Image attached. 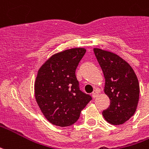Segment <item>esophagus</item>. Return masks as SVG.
Returning a JSON list of instances; mask_svg holds the SVG:
<instances>
[{
    "label": "esophagus",
    "mask_w": 149,
    "mask_h": 149,
    "mask_svg": "<svg viewBox=\"0 0 149 149\" xmlns=\"http://www.w3.org/2000/svg\"><path fill=\"white\" fill-rule=\"evenodd\" d=\"M98 95H99V92L97 91H94L92 92V97H93L94 99H95V98L98 97Z\"/></svg>",
    "instance_id": "34e87169"
}]
</instances>
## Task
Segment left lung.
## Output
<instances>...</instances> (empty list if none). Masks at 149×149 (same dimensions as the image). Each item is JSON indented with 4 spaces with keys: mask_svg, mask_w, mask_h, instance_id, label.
<instances>
[{
    "mask_svg": "<svg viewBox=\"0 0 149 149\" xmlns=\"http://www.w3.org/2000/svg\"><path fill=\"white\" fill-rule=\"evenodd\" d=\"M94 53L105 77L104 92L111 100L102 115L111 124H123L137 107L140 94L137 77L132 67L118 55L99 48H94Z\"/></svg>",
    "mask_w": 149,
    "mask_h": 149,
    "instance_id": "8db88e82",
    "label": "left lung"
}]
</instances>
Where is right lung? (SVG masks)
I'll use <instances>...</instances> for the list:
<instances>
[{
  "label": "right lung",
  "mask_w": 149,
  "mask_h": 149,
  "mask_svg": "<svg viewBox=\"0 0 149 149\" xmlns=\"http://www.w3.org/2000/svg\"><path fill=\"white\" fill-rule=\"evenodd\" d=\"M84 48L55 54L38 69L35 83L36 102L45 118L61 127L74 124L91 100L80 90L76 69L85 54Z\"/></svg>",
  "instance_id": "right-lung-1"
}]
</instances>
